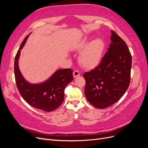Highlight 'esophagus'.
I'll use <instances>...</instances> for the list:
<instances>
[{
  "mask_svg": "<svg viewBox=\"0 0 148 148\" xmlns=\"http://www.w3.org/2000/svg\"><path fill=\"white\" fill-rule=\"evenodd\" d=\"M73 77H74V78H76V77H79V76L80 75L79 71H78V70H75V71H73Z\"/></svg>",
  "mask_w": 148,
  "mask_h": 148,
  "instance_id": "esophagus-1",
  "label": "esophagus"
}]
</instances>
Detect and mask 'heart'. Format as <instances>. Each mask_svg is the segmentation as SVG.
I'll return each mask as SVG.
<instances>
[{"mask_svg":"<svg viewBox=\"0 0 148 148\" xmlns=\"http://www.w3.org/2000/svg\"><path fill=\"white\" fill-rule=\"evenodd\" d=\"M82 51L79 56V63L83 67L91 69L99 63L104 49V42L101 39H95L89 42L85 38L76 46L77 50Z\"/></svg>","mask_w":148,"mask_h":148,"instance_id":"heart-1","label":"heart"}]
</instances>
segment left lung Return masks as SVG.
Segmentation results:
<instances>
[{
	"mask_svg": "<svg viewBox=\"0 0 148 148\" xmlns=\"http://www.w3.org/2000/svg\"><path fill=\"white\" fill-rule=\"evenodd\" d=\"M107 52L96 68L83 74L84 94L88 102L98 109L117 102L130 82L132 55L127 44L115 31Z\"/></svg>",
	"mask_w": 148,
	"mask_h": 148,
	"instance_id": "8db88e82",
	"label": "left lung"
}]
</instances>
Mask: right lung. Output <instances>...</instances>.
<instances>
[{"label":"right lung","instance_id":"obj_1","mask_svg":"<svg viewBox=\"0 0 148 148\" xmlns=\"http://www.w3.org/2000/svg\"><path fill=\"white\" fill-rule=\"evenodd\" d=\"M28 37V35L21 44L15 58L14 73L16 86L23 99L31 106L45 112H51L63 102L65 89L73 79V70L70 69L58 70L47 81L40 84H31L26 82L19 70L18 59L21 49Z\"/></svg>","mask_w":148,"mask_h":148}]
</instances>
